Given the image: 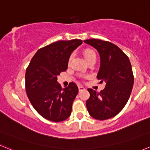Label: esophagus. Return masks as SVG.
Masks as SVG:
<instances>
[{
  "mask_svg": "<svg viewBox=\"0 0 150 150\" xmlns=\"http://www.w3.org/2000/svg\"><path fill=\"white\" fill-rule=\"evenodd\" d=\"M78 89H79V91H81L85 90V88L83 86H78Z\"/></svg>",
  "mask_w": 150,
  "mask_h": 150,
  "instance_id": "obj_1",
  "label": "esophagus"
}]
</instances>
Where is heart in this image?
<instances>
[{
  "label": "heart",
  "instance_id": "1",
  "mask_svg": "<svg viewBox=\"0 0 150 150\" xmlns=\"http://www.w3.org/2000/svg\"><path fill=\"white\" fill-rule=\"evenodd\" d=\"M83 55H84L85 59H86V61L89 60L90 59L93 58V57H95V58H96V54H95L94 51H92V50H91V49L85 50V51H83ZM72 58H73V54H71L70 57H69V63H70L71 60L72 59Z\"/></svg>",
  "mask_w": 150,
  "mask_h": 150
}]
</instances>
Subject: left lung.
Instances as JSON below:
<instances>
[{
    "instance_id": "obj_1",
    "label": "left lung",
    "mask_w": 150,
    "mask_h": 150,
    "mask_svg": "<svg viewBox=\"0 0 150 150\" xmlns=\"http://www.w3.org/2000/svg\"><path fill=\"white\" fill-rule=\"evenodd\" d=\"M84 42L99 52L100 67L96 78L106 83L99 93L88 88L86 107L90 115L104 120L117 115L128 102L134 86L132 67L128 57L113 43L98 39Z\"/></svg>"
}]
</instances>
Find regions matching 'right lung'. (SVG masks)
<instances>
[{
    "instance_id": "right-lung-1",
    "label": "right lung",
    "mask_w": 150,
    "mask_h": 150,
    "mask_svg": "<svg viewBox=\"0 0 150 150\" xmlns=\"http://www.w3.org/2000/svg\"><path fill=\"white\" fill-rule=\"evenodd\" d=\"M82 43L79 39L54 42L38 50L27 68L28 97L35 110L46 120L61 122L71 115L78 88L70 83L62 88L57 76L66 71L71 54Z\"/></svg>"
}]
</instances>
